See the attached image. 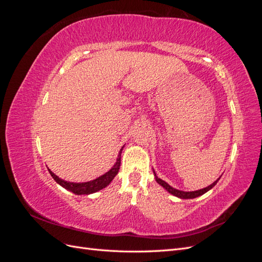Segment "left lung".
<instances>
[{"label":"left lung","instance_id":"8db88e82","mask_svg":"<svg viewBox=\"0 0 262 262\" xmlns=\"http://www.w3.org/2000/svg\"><path fill=\"white\" fill-rule=\"evenodd\" d=\"M154 175H155V179H156V181L158 182V184H160L162 187H164L166 190H167V191H168L169 193H171V194H173V195H176V196L180 198V199H193V198H196V196H199V195H202L203 193L208 192L210 189H212L214 186H215V185H216V182L220 180V178H219L216 181H214L212 185L208 186L207 188H203V189H200V190H196V191L186 192V191H180V190H177V189H175V188L170 187V186L167 184V182H165V181H164V180H162L161 178H158V177L156 176L155 171H154Z\"/></svg>","mask_w":262,"mask_h":262}]
</instances>
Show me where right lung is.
Returning <instances> with one entry per match:
<instances>
[{"label":"right lung","instance_id":"right-lung-1","mask_svg":"<svg viewBox=\"0 0 262 262\" xmlns=\"http://www.w3.org/2000/svg\"><path fill=\"white\" fill-rule=\"evenodd\" d=\"M122 148L120 149V152H119L117 162L114 165V167L110 169L109 171H107L105 175H102V176H100V177H98L96 179H94L92 181L82 182V184L69 182V181L62 180L57 175H54V173L50 169H48V170L50 172V175L52 176V178L55 181H57L60 186H62L63 188L70 190V191H72L75 194H91V193H94V192H96V191H99V190H101V189H104L105 187H107L110 184V182L113 181V179L115 178V176L117 175L118 171H119V168H120Z\"/></svg>","mask_w":262,"mask_h":262}]
</instances>
